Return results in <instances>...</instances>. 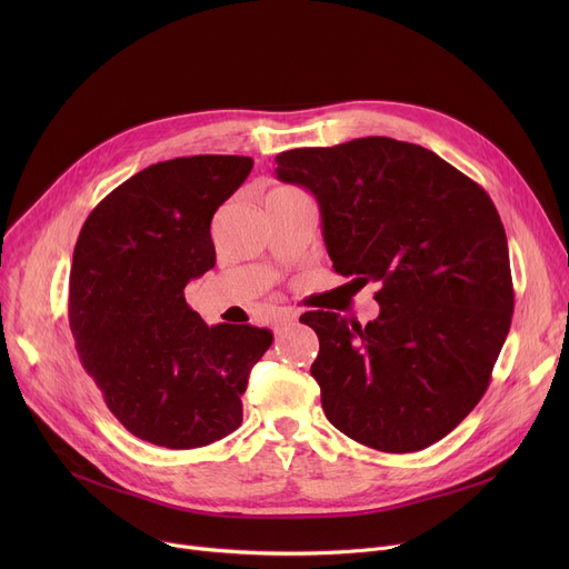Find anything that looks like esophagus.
I'll use <instances>...</instances> for the list:
<instances>
[{"instance_id": "esophagus-1", "label": "esophagus", "mask_w": 569, "mask_h": 569, "mask_svg": "<svg viewBox=\"0 0 569 569\" xmlns=\"http://www.w3.org/2000/svg\"><path fill=\"white\" fill-rule=\"evenodd\" d=\"M297 320V313H292L290 309H283L277 318H274V322H272V332L279 337V335H283V330H288V327L292 325Z\"/></svg>"}]
</instances>
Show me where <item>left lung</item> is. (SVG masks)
<instances>
[{
	"label": "left lung",
	"instance_id": "8db88e82",
	"mask_svg": "<svg viewBox=\"0 0 569 569\" xmlns=\"http://www.w3.org/2000/svg\"><path fill=\"white\" fill-rule=\"evenodd\" d=\"M281 182L318 200L335 269L380 281L376 320L309 311L311 376L341 433L380 452H420L487 392L510 332V253L489 193L429 149L385 136L277 157Z\"/></svg>",
	"mask_w": 569,
	"mask_h": 569
}]
</instances>
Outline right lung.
Here are the masks:
<instances>
[{
    "label": "right lung",
    "mask_w": 569,
    "mask_h": 569,
    "mask_svg": "<svg viewBox=\"0 0 569 569\" xmlns=\"http://www.w3.org/2000/svg\"><path fill=\"white\" fill-rule=\"evenodd\" d=\"M251 157L161 161L110 191L73 249L69 325L84 371L136 438L193 450L242 425V395L272 332L209 327L184 288L214 267L209 223Z\"/></svg>",
    "instance_id": "obj_1"
}]
</instances>
